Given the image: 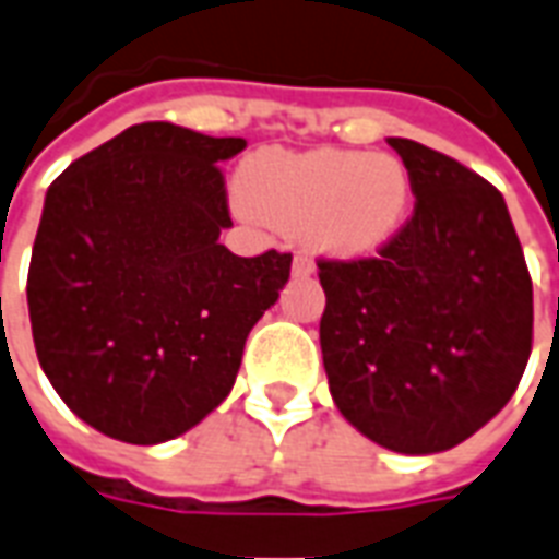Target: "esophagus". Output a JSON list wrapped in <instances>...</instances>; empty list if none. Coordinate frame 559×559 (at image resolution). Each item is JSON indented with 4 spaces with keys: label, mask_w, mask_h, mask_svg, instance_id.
<instances>
[{
    "label": "esophagus",
    "mask_w": 559,
    "mask_h": 559,
    "mask_svg": "<svg viewBox=\"0 0 559 559\" xmlns=\"http://www.w3.org/2000/svg\"><path fill=\"white\" fill-rule=\"evenodd\" d=\"M292 271H295V276H312L314 274V262L309 259V255L297 253L295 264H292Z\"/></svg>",
    "instance_id": "esophagus-1"
}]
</instances>
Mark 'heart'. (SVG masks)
Segmentation results:
<instances>
[{"mask_svg":"<svg viewBox=\"0 0 559 559\" xmlns=\"http://www.w3.org/2000/svg\"><path fill=\"white\" fill-rule=\"evenodd\" d=\"M241 200L264 224L300 229L314 250L359 259L401 233L413 205V176L389 153L271 150L245 167Z\"/></svg>","mask_w":559,"mask_h":559,"instance_id":"heart-1","label":"heart"}]
</instances>
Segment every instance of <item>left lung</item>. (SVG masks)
<instances>
[{"label": "left lung", "mask_w": 559, "mask_h": 559, "mask_svg": "<svg viewBox=\"0 0 559 559\" xmlns=\"http://www.w3.org/2000/svg\"><path fill=\"white\" fill-rule=\"evenodd\" d=\"M415 209L365 259H318L321 354L338 413L397 454H439L501 413L534 342V285L501 191L389 138Z\"/></svg>", "instance_id": "8db88e82"}]
</instances>
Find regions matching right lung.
<instances>
[{"instance_id":"right-lung-1","label":"right lung","mask_w":559,"mask_h":559,"mask_svg":"<svg viewBox=\"0 0 559 559\" xmlns=\"http://www.w3.org/2000/svg\"><path fill=\"white\" fill-rule=\"evenodd\" d=\"M245 138L129 126L49 185L28 264L44 374L70 409L129 444L182 436L224 401L292 253L245 259L221 162Z\"/></svg>"}]
</instances>
